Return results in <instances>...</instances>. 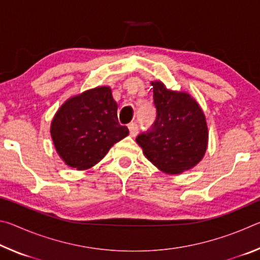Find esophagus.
Instances as JSON below:
<instances>
[{"label": "esophagus", "mask_w": 260, "mask_h": 260, "mask_svg": "<svg viewBox=\"0 0 260 260\" xmlns=\"http://www.w3.org/2000/svg\"><path fill=\"white\" fill-rule=\"evenodd\" d=\"M128 129L131 136H133V138H135V136L139 134V126L136 125L135 122H132V124L128 125Z\"/></svg>", "instance_id": "1"}]
</instances>
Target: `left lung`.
Instances as JSON below:
<instances>
[{
	"label": "left lung",
	"instance_id": "obj_1",
	"mask_svg": "<svg viewBox=\"0 0 260 260\" xmlns=\"http://www.w3.org/2000/svg\"><path fill=\"white\" fill-rule=\"evenodd\" d=\"M157 117L136 142L157 169L180 174L192 169L204 157L209 132L199 103L188 93L167 89L160 81L151 82Z\"/></svg>",
	"mask_w": 260,
	"mask_h": 260
}]
</instances>
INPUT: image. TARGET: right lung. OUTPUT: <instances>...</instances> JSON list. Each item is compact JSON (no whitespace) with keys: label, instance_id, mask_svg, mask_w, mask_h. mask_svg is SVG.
<instances>
[{"label":"right lung","instance_id":"1","mask_svg":"<svg viewBox=\"0 0 260 260\" xmlns=\"http://www.w3.org/2000/svg\"><path fill=\"white\" fill-rule=\"evenodd\" d=\"M110 87H96L69 99L56 112L50 134L65 164L87 170L103 159L114 143L128 135L117 116Z\"/></svg>","mask_w":260,"mask_h":260}]
</instances>
